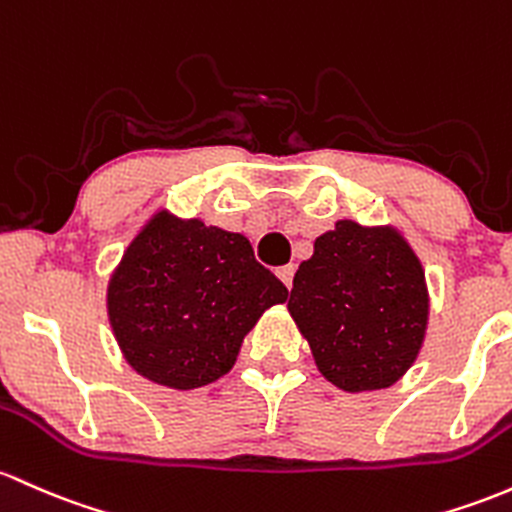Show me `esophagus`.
I'll return each mask as SVG.
<instances>
[{
  "label": "esophagus",
  "instance_id": "obj_1",
  "mask_svg": "<svg viewBox=\"0 0 512 512\" xmlns=\"http://www.w3.org/2000/svg\"><path fill=\"white\" fill-rule=\"evenodd\" d=\"M294 269H296L294 265H284V267L277 269V277L282 279L286 289H291V282H294Z\"/></svg>",
  "mask_w": 512,
  "mask_h": 512
}]
</instances>
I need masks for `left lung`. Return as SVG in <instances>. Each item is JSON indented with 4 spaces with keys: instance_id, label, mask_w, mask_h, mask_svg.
<instances>
[{
    "instance_id": "1",
    "label": "left lung",
    "mask_w": 512,
    "mask_h": 512,
    "mask_svg": "<svg viewBox=\"0 0 512 512\" xmlns=\"http://www.w3.org/2000/svg\"><path fill=\"white\" fill-rule=\"evenodd\" d=\"M286 306L318 372L350 393L396 384L418 357L430 316L423 265L406 238L347 218L316 238Z\"/></svg>"
}]
</instances>
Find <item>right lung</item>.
Listing matches in <instances>:
<instances>
[{
	"instance_id": "add662e5",
	"label": "right lung",
	"mask_w": 512,
	"mask_h": 512,
	"mask_svg": "<svg viewBox=\"0 0 512 512\" xmlns=\"http://www.w3.org/2000/svg\"><path fill=\"white\" fill-rule=\"evenodd\" d=\"M286 296L245 235L157 211L111 274L106 308L126 362L189 391L228 374L245 335Z\"/></svg>"
}]
</instances>
